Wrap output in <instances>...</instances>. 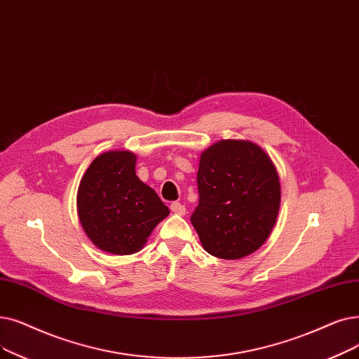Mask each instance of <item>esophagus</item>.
Instances as JSON below:
<instances>
[{
  "mask_svg": "<svg viewBox=\"0 0 359 359\" xmlns=\"http://www.w3.org/2000/svg\"><path fill=\"white\" fill-rule=\"evenodd\" d=\"M170 210L173 211L175 214H179V215H184V212H186V208H184V205H182L180 202H171Z\"/></svg>",
  "mask_w": 359,
  "mask_h": 359,
  "instance_id": "obj_1",
  "label": "esophagus"
}]
</instances>
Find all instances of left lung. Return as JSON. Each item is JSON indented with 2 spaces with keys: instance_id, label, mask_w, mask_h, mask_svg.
Wrapping results in <instances>:
<instances>
[{
  "instance_id": "8db88e82",
  "label": "left lung",
  "mask_w": 359,
  "mask_h": 359,
  "mask_svg": "<svg viewBox=\"0 0 359 359\" xmlns=\"http://www.w3.org/2000/svg\"><path fill=\"white\" fill-rule=\"evenodd\" d=\"M191 222L205 251L239 259L267 241L280 208L276 165L261 147L224 139L201 154Z\"/></svg>"
}]
</instances>
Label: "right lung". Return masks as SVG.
Instances as JSON below:
<instances>
[{"label":"right lung","instance_id":"add662e5","mask_svg":"<svg viewBox=\"0 0 359 359\" xmlns=\"http://www.w3.org/2000/svg\"><path fill=\"white\" fill-rule=\"evenodd\" d=\"M136 155L108 151L90 163L77 189V215L101 251L130 255L170 214L152 188L136 176Z\"/></svg>","mask_w":359,"mask_h":359}]
</instances>
